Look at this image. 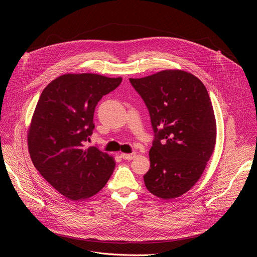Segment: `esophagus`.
<instances>
[{
	"instance_id": "esophagus-1",
	"label": "esophagus",
	"mask_w": 257,
	"mask_h": 257,
	"mask_svg": "<svg viewBox=\"0 0 257 257\" xmlns=\"http://www.w3.org/2000/svg\"><path fill=\"white\" fill-rule=\"evenodd\" d=\"M137 153H131V154H128V153H120V157L123 159H126V160H131L133 159L134 157H136Z\"/></svg>"
}]
</instances>
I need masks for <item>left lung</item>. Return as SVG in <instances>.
<instances>
[{
	"instance_id": "left-lung-1",
	"label": "left lung",
	"mask_w": 257,
	"mask_h": 257,
	"mask_svg": "<svg viewBox=\"0 0 257 257\" xmlns=\"http://www.w3.org/2000/svg\"><path fill=\"white\" fill-rule=\"evenodd\" d=\"M129 80L148 107L155 133L146 187L164 200L180 197L198 182L215 147L217 123L207 89L182 70Z\"/></svg>"
}]
</instances>
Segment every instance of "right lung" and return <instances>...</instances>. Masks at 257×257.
<instances>
[{
  "label": "right lung",
  "instance_id": "obj_1",
  "mask_svg": "<svg viewBox=\"0 0 257 257\" xmlns=\"http://www.w3.org/2000/svg\"><path fill=\"white\" fill-rule=\"evenodd\" d=\"M121 78L98 74H64L43 90L28 129L32 163L55 190L72 201L99 193L115 167L113 156L85 148L98 102Z\"/></svg>",
  "mask_w": 257,
  "mask_h": 257
}]
</instances>
